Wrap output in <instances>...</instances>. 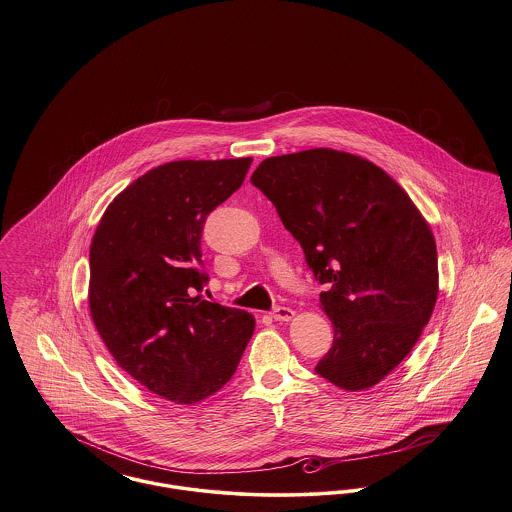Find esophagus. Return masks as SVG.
Masks as SVG:
<instances>
[{
  "mask_svg": "<svg viewBox=\"0 0 512 512\" xmlns=\"http://www.w3.org/2000/svg\"><path fill=\"white\" fill-rule=\"evenodd\" d=\"M270 315H272L274 320H284V322H288V320H292V318L295 317V311L290 309V307H276Z\"/></svg>",
  "mask_w": 512,
  "mask_h": 512,
  "instance_id": "obj_1",
  "label": "esophagus"
}]
</instances>
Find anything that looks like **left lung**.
<instances>
[{"label": "left lung", "instance_id": "1", "mask_svg": "<svg viewBox=\"0 0 512 512\" xmlns=\"http://www.w3.org/2000/svg\"><path fill=\"white\" fill-rule=\"evenodd\" d=\"M328 292L334 343L318 361L341 390L376 386L420 338L438 299V251L413 199L374 163L328 147L268 157L251 176Z\"/></svg>", "mask_w": 512, "mask_h": 512}]
</instances>
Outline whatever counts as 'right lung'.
Wrapping results in <instances>:
<instances>
[{
    "label": "right lung",
    "instance_id": "obj_1",
    "mask_svg": "<svg viewBox=\"0 0 512 512\" xmlns=\"http://www.w3.org/2000/svg\"><path fill=\"white\" fill-rule=\"evenodd\" d=\"M251 157L172 161L134 180L99 220L88 303L109 353L147 390L194 405L232 378L255 318L194 295L207 215L244 184Z\"/></svg>",
    "mask_w": 512,
    "mask_h": 512
}]
</instances>
